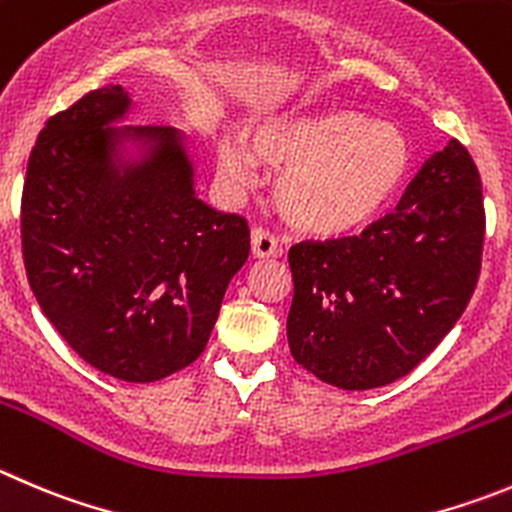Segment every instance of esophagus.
I'll return each mask as SVG.
<instances>
[{"label": "esophagus", "instance_id": "34e87169", "mask_svg": "<svg viewBox=\"0 0 512 512\" xmlns=\"http://www.w3.org/2000/svg\"><path fill=\"white\" fill-rule=\"evenodd\" d=\"M250 250H252V257H260V260H265V257H278L280 255V247H278V240L272 237L267 229L262 227H255L250 234Z\"/></svg>", "mask_w": 512, "mask_h": 512}]
</instances>
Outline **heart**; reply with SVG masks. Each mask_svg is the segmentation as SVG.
<instances>
[{"label": "heart", "mask_w": 512, "mask_h": 512, "mask_svg": "<svg viewBox=\"0 0 512 512\" xmlns=\"http://www.w3.org/2000/svg\"><path fill=\"white\" fill-rule=\"evenodd\" d=\"M257 161L280 169L275 204L290 227L341 237L374 222L412 166L407 136L351 108L283 113L257 123L250 146L224 136L217 169L229 186H250Z\"/></svg>", "instance_id": "heart-1"}]
</instances>
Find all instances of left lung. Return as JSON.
Here are the masks:
<instances>
[{
	"label": "left lung",
	"instance_id": "8db88e82",
	"mask_svg": "<svg viewBox=\"0 0 512 512\" xmlns=\"http://www.w3.org/2000/svg\"><path fill=\"white\" fill-rule=\"evenodd\" d=\"M482 240L480 174L452 138L424 161L396 212L358 237L290 247L293 358L348 391L407 376L465 313Z\"/></svg>",
	"mask_w": 512,
	"mask_h": 512
}]
</instances>
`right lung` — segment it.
Masks as SVG:
<instances>
[{"label": "right lung", "mask_w": 512, "mask_h": 512, "mask_svg": "<svg viewBox=\"0 0 512 512\" xmlns=\"http://www.w3.org/2000/svg\"><path fill=\"white\" fill-rule=\"evenodd\" d=\"M128 111L126 90L103 85L45 123L19 222L27 280L55 331L103 374L151 384L202 356L250 227L194 194L176 128H113ZM126 142L138 160L122 159Z\"/></svg>", "instance_id": "obj_1"}]
</instances>
